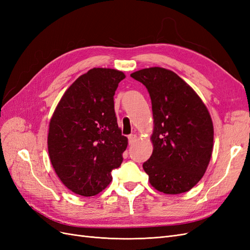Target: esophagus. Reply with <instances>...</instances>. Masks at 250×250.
<instances>
[{
    "instance_id": "34e87169",
    "label": "esophagus",
    "mask_w": 250,
    "mask_h": 250,
    "mask_svg": "<svg viewBox=\"0 0 250 250\" xmlns=\"http://www.w3.org/2000/svg\"><path fill=\"white\" fill-rule=\"evenodd\" d=\"M135 141H137V135H135V134L128 135V142H129L130 145H131V144H133Z\"/></svg>"
}]
</instances>
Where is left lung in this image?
<instances>
[{
	"mask_svg": "<svg viewBox=\"0 0 250 250\" xmlns=\"http://www.w3.org/2000/svg\"><path fill=\"white\" fill-rule=\"evenodd\" d=\"M130 76L148 89L152 103L153 152L143 168L151 186L165 194L185 193L208 166L214 127L206 105L177 74L149 67Z\"/></svg>",
	"mask_w": 250,
	"mask_h": 250,
	"instance_id": "1",
	"label": "left lung"
}]
</instances>
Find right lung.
I'll list each match as a JSON object with an SVG mask.
<instances>
[{"mask_svg": "<svg viewBox=\"0 0 250 250\" xmlns=\"http://www.w3.org/2000/svg\"><path fill=\"white\" fill-rule=\"evenodd\" d=\"M123 72L95 67L60 99L50 121V160L62 184L78 195L94 196L123 162L127 138L118 126L113 96Z\"/></svg>", "mask_w": 250, "mask_h": 250, "instance_id": "1", "label": "right lung"}]
</instances>
